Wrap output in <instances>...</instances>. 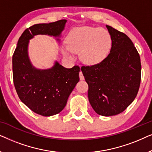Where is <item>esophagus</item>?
Wrapping results in <instances>:
<instances>
[{
    "label": "esophagus",
    "mask_w": 152,
    "mask_h": 152,
    "mask_svg": "<svg viewBox=\"0 0 152 152\" xmlns=\"http://www.w3.org/2000/svg\"><path fill=\"white\" fill-rule=\"evenodd\" d=\"M80 80H84V75H83V73L82 71L80 72Z\"/></svg>",
    "instance_id": "obj_1"
}]
</instances>
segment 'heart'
I'll use <instances>...</instances> for the list:
<instances>
[{"label":"heart","instance_id":"heart-1","mask_svg":"<svg viewBox=\"0 0 152 152\" xmlns=\"http://www.w3.org/2000/svg\"><path fill=\"white\" fill-rule=\"evenodd\" d=\"M67 45H62L61 51L66 57L74 59V53L80 52V59L84 64L94 65L107 57L111 48V38L105 29L91 26L75 28L66 38Z\"/></svg>","mask_w":152,"mask_h":152}]
</instances>
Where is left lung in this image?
I'll list each match as a JSON object with an SVG mask.
<instances>
[{
    "label": "left lung",
    "instance_id": "1",
    "mask_svg": "<svg viewBox=\"0 0 152 152\" xmlns=\"http://www.w3.org/2000/svg\"><path fill=\"white\" fill-rule=\"evenodd\" d=\"M112 41L111 48L100 63L82 66L88 85L91 107L103 116L123 112L136 98L141 80L140 55L125 34L106 26Z\"/></svg>",
    "mask_w": 152,
    "mask_h": 152
}]
</instances>
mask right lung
<instances>
[{
	"label": "right lung",
	"instance_id": "right-lung-1",
	"mask_svg": "<svg viewBox=\"0 0 152 152\" xmlns=\"http://www.w3.org/2000/svg\"><path fill=\"white\" fill-rule=\"evenodd\" d=\"M66 21L62 19L35 24L26 29L18 39L12 57L14 84L18 97L29 109L43 116L56 115L64 109L80 80V68L78 66L66 68L55 61L49 69H37L29 59V41L38 34L59 37Z\"/></svg>",
	"mask_w": 152,
	"mask_h": 152
}]
</instances>
